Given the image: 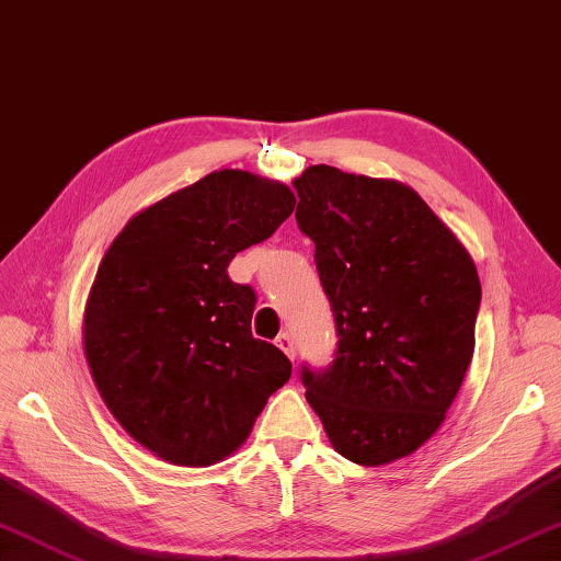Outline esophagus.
<instances>
[{"instance_id": "obj_1", "label": "esophagus", "mask_w": 561, "mask_h": 561, "mask_svg": "<svg viewBox=\"0 0 561 561\" xmlns=\"http://www.w3.org/2000/svg\"><path fill=\"white\" fill-rule=\"evenodd\" d=\"M277 345H279L282 353L287 355L289 359H294V357H296V345H294V337H291L289 333H282V335L277 337Z\"/></svg>"}]
</instances>
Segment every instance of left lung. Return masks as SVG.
Listing matches in <instances>:
<instances>
[{"instance_id":"obj_1","label":"left lung","mask_w":561,"mask_h":561,"mask_svg":"<svg viewBox=\"0 0 561 561\" xmlns=\"http://www.w3.org/2000/svg\"><path fill=\"white\" fill-rule=\"evenodd\" d=\"M294 190L337 333L331 367H301L306 399L350 462H397L443 425L465 381L481 304L474 260L397 180L311 164Z\"/></svg>"}]
</instances>
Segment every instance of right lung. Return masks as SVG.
Masks as SVG:
<instances>
[{
    "label": "right lung",
    "instance_id": "add662e5",
    "mask_svg": "<svg viewBox=\"0 0 561 561\" xmlns=\"http://www.w3.org/2000/svg\"><path fill=\"white\" fill-rule=\"evenodd\" d=\"M294 204L287 184L218 170L142 208L102 257L84 309L87 365L114 419L164 462L233 455L289 381L287 355L252 337L255 291L226 270Z\"/></svg>",
    "mask_w": 561,
    "mask_h": 561
}]
</instances>
